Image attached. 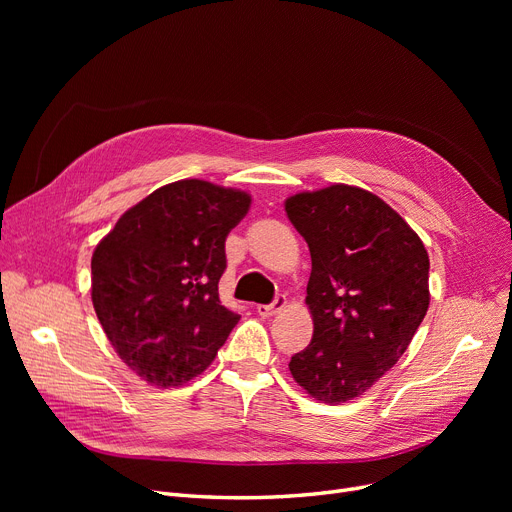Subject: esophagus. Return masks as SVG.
I'll list each match as a JSON object with an SVG mask.
<instances>
[{
  "instance_id": "esophagus-1",
  "label": "esophagus",
  "mask_w": 512,
  "mask_h": 512,
  "mask_svg": "<svg viewBox=\"0 0 512 512\" xmlns=\"http://www.w3.org/2000/svg\"><path fill=\"white\" fill-rule=\"evenodd\" d=\"M284 307H286V297H284V294H278V297L274 299V303H270V305H257V313L261 317H272L278 311H282Z\"/></svg>"
}]
</instances>
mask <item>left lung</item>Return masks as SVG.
I'll list each match as a JSON object with an SVG mask.
<instances>
[{
    "label": "left lung",
    "instance_id": "8db88e82",
    "mask_svg": "<svg viewBox=\"0 0 512 512\" xmlns=\"http://www.w3.org/2000/svg\"><path fill=\"white\" fill-rule=\"evenodd\" d=\"M307 240L313 338L288 367L319 402L353 400L407 351L429 307V257L421 238L369 191L332 184L286 199Z\"/></svg>",
    "mask_w": 512,
    "mask_h": 512
}]
</instances>
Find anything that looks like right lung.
<instances>
[{"instance_id": "add662e5", "label": "right lung", "mask_w": 512, "mask_h": 512, "mask_svg": "<svg viewBox=\"0 0 512 512\" xmlns=\"http://www.w3.org/2000/svg\"><path fill=\"white\" fill-rule=\"evenodd\" d=\"M251 197L205 180L166 184L130 207L91 259V299L118 357L157 388L197 378L240 315L220 301L226 236Z\"/></svg>"}]
</instances>
